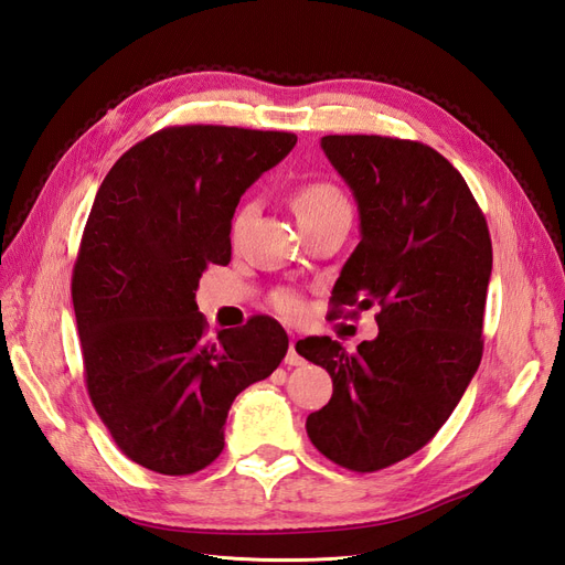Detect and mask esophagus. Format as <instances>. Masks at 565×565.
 I'll use <instances>...</instances> for the list:
<instances>
[{"label":"esophagus","instance_id":"esophagus-1","mask_svg":"<svg viewBox=\"0 0 565 565\" xmlns=\"http://www.w3.org/2000/svg\"><path fill=\"white\" fill-rule=\"evenodd\" d=\"M285 365H289V367L303 365V358H301L299 351H297V339H295V337L289 339V349H287V355H285Z\"/></svg>","mask_w":565,"mask_h":565}]
</instances>
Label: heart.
Masks as SVG:
<instances>
[{"instance_id":"1","label":"heart","mask_w":565,"mask_h":565,"mask_svg":"<svg viewBox=\"0 0 565 565\" xmlns=\"http://www.w3.org/2000/svg\"><path fill=\"white\" fill-rule=\"evenodd\" d=\"M292 207L295 214L301 221H311V218H320V216H328L334 212H347L349 207V200L344 198V193L339 191L337 185L332 183H324V181H313V183H303L299 191L292 198ZM256 212V202L249 200L245 202L237 214L233 216V235H241L245 231V226L249 224V218ZM273 306H276V311L282 318H299L303 313V303L299 299V295L289 292V289H278L276 295H273Z\"/></svg>"}]
</instances>
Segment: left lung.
Here are the masks:
<instances>
[{
	"mask_svg": "<svg viewBox=\"0 0 565 565\" xmlns=\"http://www.w3.org/2000/svg\"><path fill=\"white\" fill-rule=\"evenodd\" d=\"M320 148L361 212L332 313L377 306L380 334L355 353L330 337L297 341L334 388L306 431L334 465L370 473L422 450L481 365L492 243L467 181L434 148L374 134L322 136Z\"/></svg>",
	"mask_w": 565,
	"mask_h": 565,
	"instance_id": "8db88e82",
	"label": "left lung"
}]
</instances>
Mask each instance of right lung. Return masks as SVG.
<instances>
[{
  "mask_svg": "<svg viewBox=\"0 0 565 565\" xmlns=\"http://www.w3.org/2000/svg\"><path fill=\"white\" fill-rule=\"evenodd\" d=\"M289 131L185 125L131 146L100 183L73 268L84 380L131 461L164 476L224 450L241 391L287 353L268 316L207 337L195 289L231 262V218L247 188L295 148Z\"/></svg>",
  "mask_w": 565,
  "mask_h": 565,
  "instance_id": "right-lung-1",
  "label": "right lung"
}]
</instances>
